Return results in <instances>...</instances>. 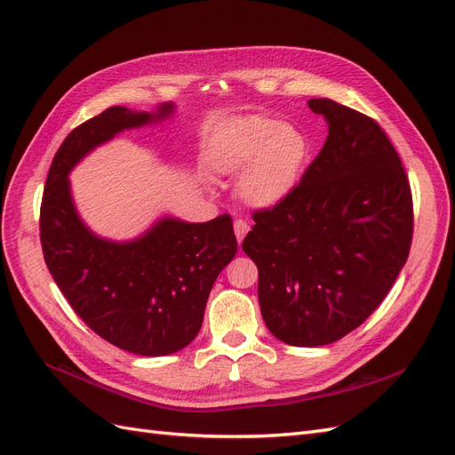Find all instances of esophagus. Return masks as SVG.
<instances>
[{"mask_svg":"<svg viewBox=\"0 0 455 455\" xmlns=\"http://www.w3.org/2000/svg\"><path fill=\"white\" fill-rule=\"evenodd\" d=\"M233 229H235V235H237V241H239V244L243 243V239H244V235L246 233H249V229H251V226L244 222V220H235V224H233Z\"/></svg>","mask_w":455,"mask_h":455,"instance_id":"esophagus-1","label":"esophagus"}]
</instances>
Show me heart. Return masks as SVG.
<instances>
[{
	"label": "heart",
	"mask_w": 455,
	"mask_h": 455,
	"mask_svg": "<svg viewBox=\"0 0 455 455\" xmlns=\"http://www.w3.org/2000/svg\"><path fill=\"white\" fill-rule=\"evenodd\" d=\"M307 159L301 131L269 117L244 116L218 132L212 164L222 174H237L239 196L258 209H269L292 194Z\"/></svg>",
	"instance_id": "heart-1"
}]
</instances>
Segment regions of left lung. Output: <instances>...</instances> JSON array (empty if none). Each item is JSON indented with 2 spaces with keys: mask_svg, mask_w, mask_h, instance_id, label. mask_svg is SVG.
Masks as SVG:
<instances>
[{
  "mask_svg": "<svg viewBox=\"0 0 455 455\" xmlns=\"http://www.w3.org/2000/svg\"><path fill=\"white\" fill-rule=\"evenodd\" d=\"M307 104L328 123L321 154L291 196L254 212L243 241L266 326L296 347L361 326L391 291L414 233L408 176L387 134L330 99Z\"/></svg>",
  "mask_w": 455,
  "mask_h": 455,
  "instance_id": "1",
  "label": "left lung"
}]
</instances>
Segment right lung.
<instances>
[{
    "label": "right lung",
    "instance_id": "right-lung-1",
    "mask_svg": "<svg viewBox=\"0 0 455 455\" xmlns=\"http://www.w3.org/2000/svg\"><path fill=\"white\" fill-rule=\"evenodd\" d=\"M172 112L174 104L154 114L114 106L74 129L52 159L39 212L45 264L68 304L100 338L144 356L176 353L197 336L212 284L237 252L231 216H167L139 239L108 241L81 222L68 174L117 132Z\"/></svg>",
    "mask_w": 455,
    "mask_h": 455
}]
</instances>
